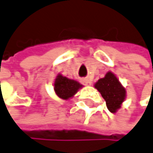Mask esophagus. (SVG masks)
Returning <instances> with one entry per match:
<instances>
[{
	"label": "esophagus",
	"mask_w": 153,
	"mask_h": 153,
	"mask_svg": "<svg viewBox=\"0 0 153 153\" xmlns=\"http://www.w3.org/2000/svg\"><path fill=\"white\" fill-rule=\"evenodd\" d=\"M82 82H83V84H85V85H91V83H92L89 79H83Z\"/></svg>",
	"instance_id": "1"
}]
</instances>
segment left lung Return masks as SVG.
<instances>
[{
    "instance_id": "1",
    "label": "left lung",
    "mask_w": 153,
    "mask_h": 153,
    "mask_svg": "<svg viewBox=\"0 0 153 153\" xmlns=\"http://www.w3.org/2000/svg\"><path fill=\"white\" fill-rule=\"evenodd\" d=\"M94 87L105 100L108 110L111 113H116L126 98V89L121 85L116 75L108 71L104 78L98 80Z\"/></svg>"
}]
</instances>
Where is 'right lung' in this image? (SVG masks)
Listing matches in <instances>:
<instances>
[{
  "mask_svg": "<svg viewBox=\"0 0 153 153\" xmlns=\"http://www.w3.org/2000/svg\"><path fill=\"white\" fill-rule=\"evenodd\" d=\"M82 87V85L78 82L64 77L61 74L57 76L54 82V91L56 94L64 100H68L72 97Z\"/></svg>",
  "mask_w": 153,
  "mask_h": 153,
  "instance_id": "1",
  "label": "right lung"
}]
</instances>
